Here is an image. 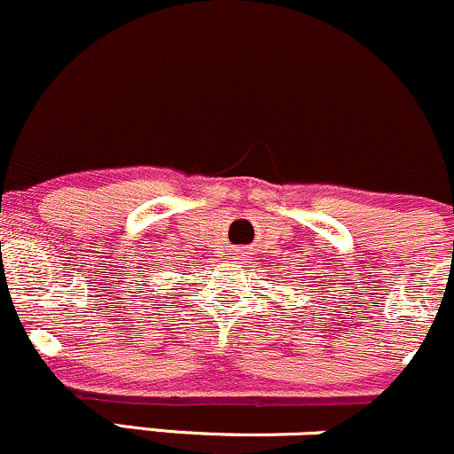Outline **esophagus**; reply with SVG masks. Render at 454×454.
Wrapping results in <instances>:
<instances>
[{
  "mask_svg": "<svg viewBox=\"0 0 454 454\" xmlns=\"http://www.w3.org/2000/svg\"><path fill=\"white\" fill-rule=\"evenodd\" d=\"M246 247H239V250H237V256H246Z\"/></svg>",
  "mask_w": 454,
  "mask_h": 454,
  "instance_id": "obj_1",
  "label": "esophagus"
}]
</instances>
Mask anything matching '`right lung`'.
I'll return each mask as SVG.
<instances>
[{"label":"right lung","instance_id":"obj_1","mask_svg":"<svg viewBox=\"0 0 454 454\" xmlns=\"http://www.w3.org/2000/svg\"><path fill=\"white\" fill-rule=\"evenodd\" d=\"M159 297H161V295H159Z\"/></svg>","mask_w":454,"mask_h":454}]
</instances>
